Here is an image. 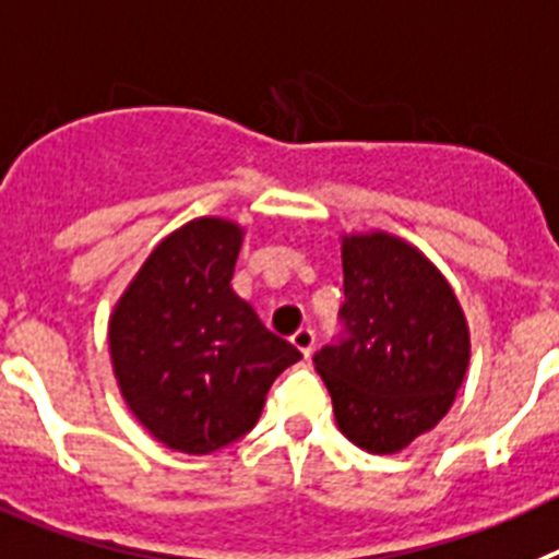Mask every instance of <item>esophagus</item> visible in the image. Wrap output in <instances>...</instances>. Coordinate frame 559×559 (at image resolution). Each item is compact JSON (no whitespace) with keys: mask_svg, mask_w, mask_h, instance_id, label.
<instances>
[{"mask_svg":"<svg viewBox=\"0 0 559 559\" xmlns=\"http://www.w3.org/2000/svg\"><path fill=\"white\" fill-rule=\"evenodd\" d=\"M314 340L317 336L309 325H306V329H298L295 334H292V345H295V348H298L304 356H311V350H314Z\"/></svg>","mask_w":559,"mask_h":559,"instance_id":"1","label":"esophagus"}]
</instances>
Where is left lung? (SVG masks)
Returning <instances> with one entry per match:
<instances>
[{"instance_id":"obj_1","label":"left lung","mask_w":559,"mask_h":559,"mask_svg":"<svg viewBox=\"0 0 559 559\" xmlns=\"http://www.w3.org/2000/svg\"><path fill=\"white\" fill-rule=\"evenodd\" d=\"M340 334L314 354L336 426L370 454H395L454 404L471 356L454 292L386 234L342 242Z\"/></svg>"}]
</instances>
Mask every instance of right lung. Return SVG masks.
Returning <instances> with one entry per match:
<instances>
[{
	"instance_id": "1",
	"label": "right lung",
	"mask_w": 559,
	"mask_h": 559,
	"mask_svg": "<svg viewBox=\"0 0 559 559\" xmlns=\"http://www.w3.org/2000/svg\"><path fill=\"white\" fill-rule=\"evenodd\" d=\"M242 230L203 217L150 253L110 317V359L130 412L183 454L255 426L270 384L300 359L230 289Z\"/></svg>"
}]
</instances>
